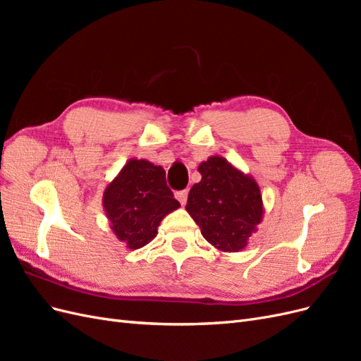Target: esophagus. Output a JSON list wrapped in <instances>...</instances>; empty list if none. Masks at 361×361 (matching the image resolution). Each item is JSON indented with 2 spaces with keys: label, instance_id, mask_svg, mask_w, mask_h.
<instances>
[{
  "label": "esophagus",
  "instance_id": "obj_1",
  "mask_svg": "<svg viewBox=\"0 0 361 361\" xmlns=\"http://www.w3.org/2000/svg\"><path fill=\"white\" fill-rule=\"evenodd\" d=\"M174 197H176V200H178L180 204H185V203H187V199H188V191H187V190L178 191L176 194H174Z\"/></svg>",
  "mask_w": 361,
  "mask_h": 361
}]
</instances>
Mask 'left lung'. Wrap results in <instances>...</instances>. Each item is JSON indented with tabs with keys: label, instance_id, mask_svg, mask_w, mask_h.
<instances>
[{
	"label": "left lung",
	"instance_id": "8db88e82",
	"mask_svg": "<svg viewBox=\"0 0 361 361\" xmlns=\"http://www.w3.org/2000/svg\"><path fill=\"white\" fill-rule=\"evenodd\" d=\"M199 173L202 180L192 185L185 209L214 248L244 250L265 212L256 179L220 155L203 161Z\"/></svg>",
	"mask_w": 361,
	"mask_h": 361
}]
</instances>
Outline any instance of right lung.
Returning <instances> with one entry per match:
<instances>
[{
	"label": "right lung",
	"mask_w": 361,
	"mask_h": 361,
	"mask_svg": "<svg viewBox=\"0 0 361 361\" xmlns=\"http://www.w3.org/2000/svg\"><path fill=\"white\" fill-rule=\"evenodd\" d=\"M105 215L120 243L129 250L147 245L161 221L180 207L166 183V171L147 159L130 158L106 185Z\"/></svg>",
	"instance_id": "right-lung-1"
}]
</instances>
